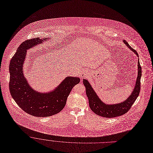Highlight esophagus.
Here are the masks:
<instances>
[{"mask_svg": "<svg viewBox=\"0 0 153 153\" xmlns=\"http://www.w3.org/2000/svg\"><path fill=\"white\" fill-rule=\"evenodd\" d=\"M80 76H81V77L82 78H83L84 77H85V76H87V73H85V72H81V73Z\"/></svg>", "mask_w": 153, "mask_h": 153, "instance_id": "1", "label": "esophagus"}]
</instances>
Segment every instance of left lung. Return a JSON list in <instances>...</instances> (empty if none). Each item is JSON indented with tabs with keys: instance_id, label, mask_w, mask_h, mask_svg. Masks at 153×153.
Instances as JSON below:
<instances>
[{
	"instance_id": "1",
	"label": "left lung",
	"mask_w": 153,
	"mask_h": 153,
	"mask_svg": "<svg viewBox=\"0 0 153 153\" xmlns=\"http://www.w3.org/2000/svg\"><path fill=\"white\" fill-rule=\"evenodd\" d=\"M125 44L138 56V53L136 50L133 49L128 43L124 40ZM139 57V56H138ZM138 66V76L134 88L131 95L126 101L119 104L107 105L102 102L98 98L92 87L89 84L87 80L84 79L83 83L85 87L86 95L88 99L89 106L91 110L95 114L104 117H115L126 114L131 108L132 105L135 102L140 94V78L142 75V68L140 65L139 61L137 64Z\"/></svg>"
}]
</instances>
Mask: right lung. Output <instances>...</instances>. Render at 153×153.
Listing matches in <instances>:
<instances>
[{"label":"right lung","mask_w":153,"mask_h":153,"mask_svg":"<svg viewBox=\"0 0 153 153\" xmlns=\"http://www.w3.org/2000/svg\"><path fill=\"white\" fill-rule=\"evenodd\" d=\"M42 42L37 37L27 40L19 46L10 61L9 87L11 97L24 111L34 116L48 117L63 109L70 92L80 79L67 77L55 90L48 94L39 93L30 87L22 71L26 50Z\"/></svg>","instance_id":"obj_1"}]
</instances>
